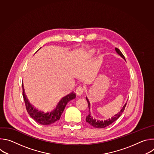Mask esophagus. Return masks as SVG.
Listing matches in <instances>:
<instances>
[{
	"label": "esophagus",
	"mask_w": 154,
	"mask_h": 154,
	"mask_svg": "<svg viewBox=\"0 0 154 154\" xmlns=\"http://www.w3.org/2000/svg\"><path fill=\"white\" fill-rule=\"evenodd\" d=\"M75 93L76 94L78 95V96H80L83 94V88L82 86H79L76 89V91H75Z\"/></svg>",
	"instance_id": "1"
}]
</instances>
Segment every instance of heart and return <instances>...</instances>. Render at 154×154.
I'll return each instance as SVG.
<instances>
[{"label": "heart", "instance_id": "1", "mask_svg": "<svg viewBox=\"0 0 154 154\" xmlns=\"http://www.w3.org/2000/svg\"><path fill=\"white\" fill-rule=\"evenodd\" d=\"M91 52H92V53H94V51H93Z\"/></svg>", "mask_w": 154, "mask_h": 154}]
</instances>
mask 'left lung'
I'll return each instance as SVG.
<instances>
[{"instance_id": "obj_1", "label": "left lung", "mask_w": 154, "mask_h": 154, "mask_svg": "<svg viewBox=\"0 0 154 154\" xmlns=\"http://www.w3.org/2000/svg\"><path fill=\"white\" fill-rule=\"evenodd\" d=\"M115 50L116 51V52L122 57L123 58L124 60L125 59V57L124 56V55L122 54V52L118 49V48H115ZM86 100H87V102H88V108L90 109V101L88 100V99L87 97H86ZM126 104L127 103L124 105V106L122 107V108L121 109V110L117 114H116L115 115H114L112 118H109L108 119H106V120H98V119H96L94 118H93V116L91 115L90 114V112L89 113V115H88L86 117V121L89 123L91 125H92L93 127H96V128H105L107 126H108L109 125H110L111 124H112L113 122L116 121L119 117L121 115V114L124 112V109L125 108V106H126Z\"/></svg>"}]
</instances>
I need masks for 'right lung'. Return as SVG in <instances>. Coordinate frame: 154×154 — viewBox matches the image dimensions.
<instances>
[{"label":"right lung","instance_id":"1","mask_svg":"<svg viewBox=\"0 0 154 154\" xmlns=\"http://www.w3.org/2000/svg\"><path fill=\"white\" fill-rule=\"evenodd\" d=\"M40 49L41 48H39V49ZM23 95L24 100L25 102L26 109L29 115L36 122L44 125H51L55 122L56 121H58L60 119L61 115L64 111L66 105V104L70 100L75 99L76 97L75 93H74V92H71L68 95L62 97L61 100L59 101L56 108L53 109L52 110H51L49 112H45V111L40 110V109H38V108H35L33 105H32L29 102L27 97V96L24 93V88L23 85Z\"/></svg>","mask_w":154,"mask_h":154}]
</instances>
